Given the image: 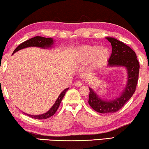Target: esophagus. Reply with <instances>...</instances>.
<instances>
[{
	"instance_id": "1",
	"label": "esophagus",
	"mask_w": 149,
	"mask_h": 149,
	"mask_svg": "<svg viewBox=\"0 0 149 149\" xmlns=\"http://www.w3.org/2000/svg\"><path fill=\"white\" fill-rule=\"evenodd\" d=\"M74 86H76L77 87H80L82 86V82L78 80V81H76L74 82Z\"/></svg>"
}]
</instances>
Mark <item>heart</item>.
<instances>
[{"label":"heart","instance_id":"heart-1","mask_svg":"<svg viewBox=\"0 0 149 149\" xmlns=\"http://www.w3.org/2000/svg\"><path fill=\"white\" fill-rule=\"evenodd\" d=\"M110 52L106 47H100L96 45H82L78 49L77 57L80 62H90L92 68L103 65L109 58Z\"/></svg>","mask_w":149,"mask_h":149}]
</instances>
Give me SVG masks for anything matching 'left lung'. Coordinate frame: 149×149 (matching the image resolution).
<instances>
[{
	"instance_id": "left-lung-1",
	"label": "left lung",
	"mask_w": 149,
	"mask_h": 149,
	"mask_svg": "<svg viewBox=\"0 0 149 149\" xmlns=\"http://www.w3.org/2000/svg\"><path fill=\"white\" fill-rule=\"evenodd\" d=\"M111 43L112 52L108 60V66H122L127 70V83L120 96L115 100L106 101L98 97L95 92L90 89L88 104L95 111L101 113H114L123 108L135 92L139 79V63L135 52L125 43L113 38H106Z\"/></svg>"
}]
</instances>
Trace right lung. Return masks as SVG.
<instances>
[{
	"label": "right lung",
	"instance_id": "add662e5",
	"mask_svg": "<svg viewBox=\"0 0 149 149\" xmlns=\"http://www.w3.org/2000/svg\"><path fill=\"white\" fill-rule=\"evenodd\" d=\"M53 40L52 38H45L43 37H41V36H36V37L31 38L30 40L22 43L20 45H19L18 47L15 49V50L14 51L13 54H14L15 52H18V51L22 49L28 47H42V48L49 47H51V45H53ZM68 90H69V88L65 89L64 91L61 93L59 96H58V98L57 99V100L55 101V104H53V106L52 107V108H51L47 112H46V113L41 114V115H38V116H33V115H30V114H27L25 113H24L26 114V115H28L29 117H30L31 118L37 119H47L49 118H50V117H52V116L54 115L55 112L57 111L58 107H59L61 102L63 98V97L65 96V94Z\"/></svg>",
	"mask_w": 149,
	"mask_h": 149
}]
</instances>
